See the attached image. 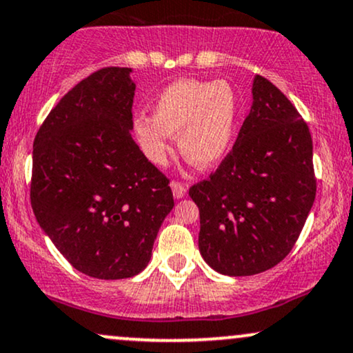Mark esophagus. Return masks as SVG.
I'll return each instance as SVG.
<instances>
[{"label": "esophagus", "mask_w": 353, "mask_h": 353, "mask_svg": "<svg viewBox=\"0 0 353 353\" xmlns=\"http://www.w3.org/2000/svg\"><path fill=\"white\" fill-rule=\"evenodd\" d=\"M171 189H172V194H174V197H176V199H181V197H184L185 196V185L184 184H181V182H177V181H174V182H171Z\"/></svg>", "instance_id": "34e87169"}]
</instances>
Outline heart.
Masks as SVG:
<instances>
[{
	"label": "heart",
	"mask_w": 353,
	"mask_h": 353,
	"mask_svg": "<svg viewBox=\"0 0 353 353\" xmlns=\"http://www.w3.org/2000/svg\"><path fill=\"white\" fill-rule=\"evenodd\" d=\"M241 99L228 81L177 79L154 101V116H137L134 134L148 159L163 165L171 136L184 159L212 168L229 152L236 136Z\"/></svg>",
	"instance_id": "obj_1"
}]
</instances>
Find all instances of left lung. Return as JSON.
<instances>
[{
  "label": "left lung",
  "instance_id": "left-lung-1",
  "mask_svg": "<svg viewBox=\"0 0 353 353\" xmlns=\"http://www.w3.org/2000/svg\"><path fill=\"white\" fill-rule=\"evenodd\" d=\"M315 190L309 125L281 89L255 76L232 151L189 189L199 208L202 259L230 277L272 269L301 236Z\"/></svg>",
  "mask_w": 353,
  "mask_h": 353
}]
</instances>
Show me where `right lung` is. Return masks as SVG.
<instances>
[{
    "label": "right lung",
    "mask_w": 353,
    "mask_h": 353,
    "mask_svg": "<svg viewBox=\"0 0 353 353\" xmlns=\"http://www.w3.org/2000/svg\"><path fill=\"white\" fill-rule=\"evenodd\" d=\"M131 68H103L63 96L33 144L31 208L79 272L116 281L151 261L174 208L169 179L131 137Z\"/></svg>",
    "instance_id": "obj_1"
}]
</instances>
